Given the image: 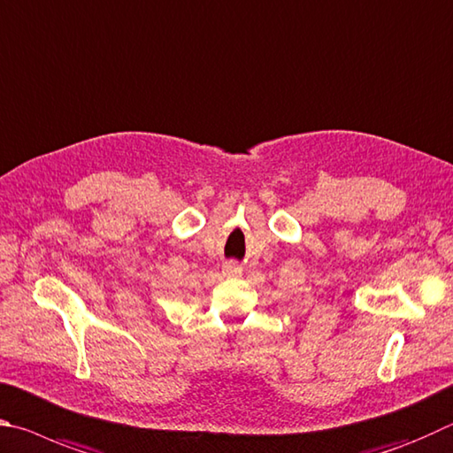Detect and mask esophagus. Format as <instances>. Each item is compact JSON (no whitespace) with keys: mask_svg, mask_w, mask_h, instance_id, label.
I'll use <instances>...</instances> for the list:
<instances>
[{"mask_svg":"<svg viewBox=\"0 0 453 453\" xmlns=\"http://www.w3.org/2000/svg\"><path fill=\"white\" fill-rule=\"evenodd\" d=\"M222 274L225 276H241L242 274V268L239 263H234V260H231V263H226L225 266H222Z\"/></svg>","mask_w":453,"mask_h":453,"instance_id":"obj_1","label":"esophagus"}]
</instances>
